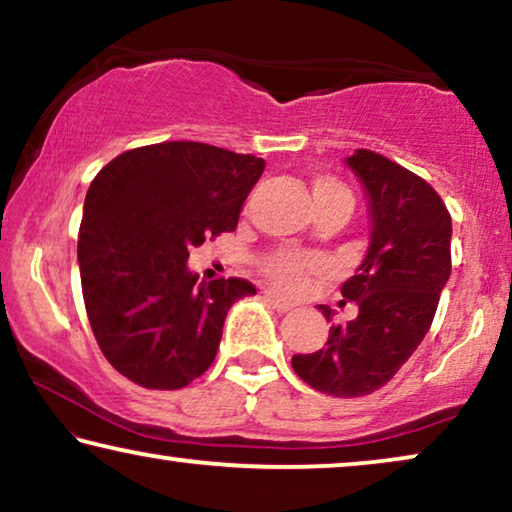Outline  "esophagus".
<instances>
[{"label":"esophagus","instance_id":"obj_1","mask_svg":"<svg viewBox=\"0 0 512 512\" xmlns=\"http://www.w3.org/2000/svg\"><path fill=\"white\" fill-rule=\"evenodd\" d=\"M265 300H268V303L272 305V310H277V312H289V310H293L291 300L277 296L275 291H265Z\"/></svg>","mask_w":512,"mask_h":512}]
</instances>
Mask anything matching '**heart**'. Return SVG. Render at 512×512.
<instances>
[{"instance_id": "b5f03b06", "label": "heart", "mask_w": 512, "mask_h": 512, "mask_svg": "<svg viewBox=\"0 0 512 512\" xmlns=\"http://www.w3.org/2000/svg\"><path fill=\"white\" fill-rule=\"evenodd\" d=\"M338 195H347L349 193L342 188L338 181L328 179V177H317L312 181V198L314 205H324V202L338 198ZM261 272L268 277V282L272 286H277L279 291H298L300 286L307 282V277L314 275V272H324L326 270V261L321 256L314 254H303V251L291 249V247H282L265 254L261 261Z\"/></svg>"}]
</instances>
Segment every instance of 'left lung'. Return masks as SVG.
<instances>
[{"mask_svg": "<svg viewBox=\"0 0 512 512\" xmlns=\"http://www.w3.org/2000/svg\"><path fill=\"white\" fill-rule=\"evenodd\" d=\"M347 165L373 219L368 254L340 289L359 314L331 326L317 352L293 354L291 366L321 394L359 398L384 387L429 333L452 272V219L433 186L394 160L356 149Z\"/></svg>", "mask_w": 512, "mask_h": 512, "instance_id": "left-lung-1", "label": "left lung"}]
</instances>
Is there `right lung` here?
I'll return each mask as SVG.
<instances>
[{"mask_svg":"<svg viewBox=\"0 0 512 512\" xmlns=\"http://www.w3.org/2000/svg\"><path fill=\"white\" fill-rule=\"evenodd\" d=\"M263 158L200 142L130 149L90 184L79 230L83 303L102 354L144 389L172 391L212 366L240 277L198 282L188 249L233 233Z\"/></svg>","mask_w":512,"mask_h":512,"instance_id":"right-lung-1","label":"right lung"}]
</instances>
